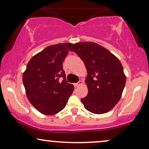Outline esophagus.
<instances>
[{"mask_svg": "<svg viewBox=\"0 0 149 149\" xmlns=\"http://www.w3.org/2000/svg\"><path fill=\"white\" fill-rule=\"evenodd\" d=\"M82 84V80H80V81L78 82H77V83H75L74 86H75V87H78V86L81 85Z\"/></svg>", "mask_w": 149, "mask_h": 149, "instance_id": "obj_1", "label": "esophagus"}]
</instances>
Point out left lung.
I'll return each mask as SVG.
<instances>
[{"label":"left lung","mask_w":149,"mask_h":149,"mask_svg":"<svg viewBox=\"0 0 149 149\" xmlns=\"http://www.w3.org/2000/svg\"><path fill=\"white\" fill-rule=\"evenodd\" d=\"M71 51L79 56L87 69L86 97L81 98L86 110L94 114H104L119 101L126 78L119 59L106 48L91 42L75 44Z\"/></svg>","instance_id":"8db88e82"}]
</instances>
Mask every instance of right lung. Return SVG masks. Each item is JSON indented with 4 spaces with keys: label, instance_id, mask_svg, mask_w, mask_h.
Returning <instances> with one entry per match:
<instances>
[{
    "label": "right lung",
    "instance_id": "obj_1",
    "mask_svg": "<svg viewBox=\"0 0 149 149\" xmlns=\"http://www.w3.org/2000/svg\"><path fill=\"white\" fill-rule=\"evenodd\" d=\"M73 45L64 43L49 46L28 63L23 74V85L28 99L41 113H58L72 94L74 87L66 80L63 62Z\"/></svg>",
    "mask_w": 149,
    "mask_h": 149
}]
</instances>
